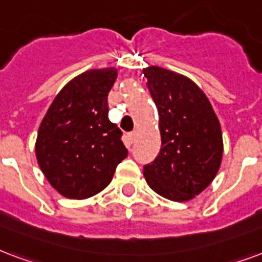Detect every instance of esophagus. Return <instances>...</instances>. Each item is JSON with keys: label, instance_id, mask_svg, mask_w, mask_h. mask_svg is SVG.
Wrapping results in <instances>:
<instances>
[{"label": "esophagus", "instance_id": "1", "mask_svg": "<svg viewBox=\"0 0 262 262\" xmlns=\"http://www.w3.org/2000/svg\"><path fill=\"white\" fill-rule=\"evenodd\" d=\"M136 136H137V132H132V133H129V139H130L132 143L136 140Z\"/></svg>", "mask_w": 262, "mask_h": 262}]
</instances>
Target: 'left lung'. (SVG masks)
I'll use <instances>...</instances> for the list:
<instances>
[{
  "mask_svg": "<svg viewBox=\"0 0 262 262\" xmlns=\"http://www.w3.org/2000/svg\"><path fill=\"white\" fill-rule=\"evenodd\" d=\"M158 110L161 151L144 166L152 190L172 201L200 194L218 173L222 130L208 98L189 77L160 67L143 69Z\"/></svg>",
  "mask_w": 262,
  "mask_h": 262,
  "instance_id": "obj_1",
  "label": "left lung"
}]
</instances>
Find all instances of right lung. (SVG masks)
<instances>
[{"label": "right lung", "mask_w": 262, "mask_h": 262, "mask_svg": "<svg viewBox=\"0 0 262 262\" xmlns=\"http://www.w3.org/2000/svg\"><path fill=\"white\" fill-rule=\"evenodd\" d=\"M115 68L92 69L67 83L38 127L36 157L55 190L82 200L110 185L127 150L122 132L108 119V93Z\"/></svg>", "instance_id": "add662e5"}]
</instances>
